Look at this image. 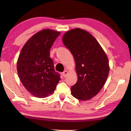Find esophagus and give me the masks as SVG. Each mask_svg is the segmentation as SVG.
Returning <instances> with one entry per match:
<instances>
[{"mask_svg":"<svg viewBox=\"0 0 131 131\" xmlns=\"http://www.w3.org/2000/svg\"><path fill=\"white\" fill-rule=\"evenodd\" d=\"M68 71H66H66H65L63 72V73H62V75H63V77H65L66 76V75H68Z\"/></svg>","mask_w":131,"mask_h":131,"instance_id":"1","label":"esophagus"}]
</instances>
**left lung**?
I'll use <instances>...</instances> for the list:
<instances>
[{
	"mask_svg": "<svg viewBox=\"0 0 131 131\" xmlns=\"http://www.w3.org/2000/svg\"><path fill=\"white\" fill-rule=\"evenodd\" d=\"M62 41L76 63L78 81L71 87L72 95L78 100H90L106 83L110 69L107 56L98 41L84 29L67 31Z\"/></svg>",
	"mask_w": 131,
	"mask_h": 131,
	"instance_id": "1",
	"label": "left lung"
}]
</instances>
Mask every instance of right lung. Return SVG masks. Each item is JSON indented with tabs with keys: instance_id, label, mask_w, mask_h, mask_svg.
Instances as JSON below:
<instances>
[{
	"instance_id": "1",
	"label": "right lung",
	"mask_w": 131,
	"mask_h": 131,
	"mask_svg": "<svg viewBox=\"0 0 131 131\" xmlns=\"http://www.w3.org/2000/svg\"><path fill=\"white\" fill-rule=\"evenodd\" d=\"M60 32L50 29L38 31L27 41L17 60L18 76L24 87L36 97L51 94L60 80L50 58V50Z\"/></svg>"
}]
</instances>
